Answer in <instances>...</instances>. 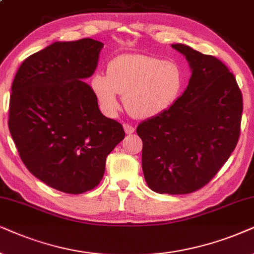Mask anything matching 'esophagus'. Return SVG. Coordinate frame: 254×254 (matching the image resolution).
<instances>
[{"label":"esophagus","mask_w":254,"mask_h":254,"mask_svg":"<svg viewBox=\"0 0 254 254\" xmlns=\"http://www.w3.org/2000/svg\"><path fill=\"white\" fill-rule=\"evenodd\" d=\"M123 127H124L125 132H127V134H131V133L134 132V127H132V125H131V124L124 123L123 124Z\"/></svg>","instance_id":"1"}]
</instances>
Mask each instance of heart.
Masks as SVG:
<instances>
[{
    "mask_svg": "<svg viewBox=\"0 0 254 254\" xmlns=\"http://www.w3.org/2000/svg\"><path fill=\"white\" fill-rule=\"evenodd\" d=\"M182 83L177 63L144 54L118 56L108 64V73L96 72L92 77L94 93L107 113L117 110L121 94L127 109L138 118L167 110L178 99Z\"/></svg>",
    "mask_w": 254,
    "mask_h": 254,
    "instance_id": "b5f03b06",
    "label": "heart"
}]
</instances>
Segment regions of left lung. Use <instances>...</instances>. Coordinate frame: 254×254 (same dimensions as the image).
<instances>
[{
	"instance_id": "obj_1",
	"label": "left lung",
	"mask_w": 254,
	"mask_h": 254,
	"mask_svg": "<svg viewBox=\"0 0 254 254\" xmlns=\"http://www.w3.org/2000/svg\"><path fill=\"white\" fill-rule=\"evenodd\" d=\"M191 69L187 89L164 113L137 127L146 184L159 194H189L217 174L241 134L243 96L221 60L172 45Z\"/></svg>"
}]
</instances>
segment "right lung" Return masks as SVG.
Returning a JSON list of instances; mask_svg holds the SVG:
<instances>
[{"instance_id":"right-lung-1","label":"right lung","mask_w":254,"mask_h":254,"mask_svg":"<svg viewBox=\"0 0 254 254\" xmlns=\"http://www.w3.org/2000/svg\"><path fill=\"white\" fill-rule=\"evenodd\" d=\"M102 47L92 38L51 44L21 64L11 86L8 125L19 157L30 173L67 194L95 188L125 137L83 82Z\"/></svg>"}]
</instances>
